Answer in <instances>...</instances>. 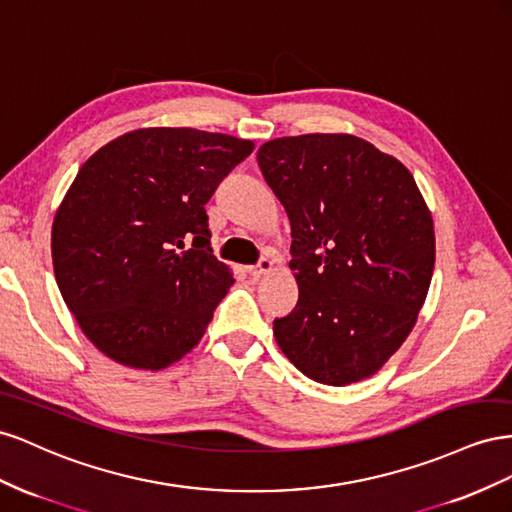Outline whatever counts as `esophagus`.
Returning <instances> with one entry per match:
<instances>
[{"label":"esophagus","mask_w":512,"mask_h":512,"mask_svg":"<svg viewBox=\"0 0 512 512\" xmlns=\"http://www.w3.org/2000/svg\"><path fill=\"white\" fill-rule=\"evenodd\" d=\"M272 270H274V261L270 257H261V261H259L257 266L248 268V274L255 276V279H259V276H264V274H268Z\"/></svg>","instance_id":"obj_1"}]
</instances>
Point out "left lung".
<instances>
[{
    "label": "left lung",
    "mask_w": 512,
    "mask_h": 512,
    "mask_svg": "<svg viewBox=\"0 0 512 512\" xmlns=\"http://www.w3.org/2000/svg\"><path fill=\"white\" fill-rule=\"evenodd\" d=\"M257 163L289 216L300 289L296 309L274 319L276 343L319 384L375 375L410 337L435 266L412 173L343 133L272 139Z\"/></svg>",
    "instance_id": "1"
}]
</instances>
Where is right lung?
Instances as JSON below:
<instances>
[{
	"label": "right lung",
	"mask_w": 512,
	"mask_h": 512,
	"mask_svg": "<svg viewBox=\"0 0 512 512\" xmlns=\"http://www.w3.org/2000/svg\"><path fill=\"white\" fill-rule=\"evenodd\" d=\"M253 150L246 139L163 126L85 160L55 212L51 255L66 306L102 354L160 371L201 341L233 285L212 255L206 203Z\"/></svg>",
	"instance_id": "1"
}]
</instances>
